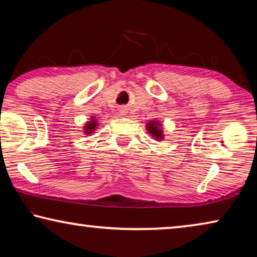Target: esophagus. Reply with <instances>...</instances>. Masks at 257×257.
I'll list each match as a JSON object with an SVG mask.
<instances>
[{"instance_id": "1", "label": "esophagus", "mask_w": 257, "mask_h": 257, "mask_svg": "<svg viewBox=\"0 0 257 257\" xmlns=\"http://www.w3.org/2000/svg\"><path fill=\"white\" fill-rule=\"evenodd\" d=\"M122 113H123V112H121V114H122Z\"/></svg>"}]
</instances>
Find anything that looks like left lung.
Instances as JSON below:
<instances>
[{
  "label": "left lung",
  "mask_w": 257,
  "mask_h": 257,
  "mask_svg": "<svg viewBox=\"0 0 257 257\" xmlns=\"http://www.w3.org/2000/svg\"><path fill=\"white\" fill-rule=\"evenodd\" d=\"M160 123L158 121H151L150 123H147V130H149V134H151L152 136H154V138L156 139H162L163 137V132L162 129L160 128Z\"/></svg>",
  "instance_id": "1"
}]
</instances>
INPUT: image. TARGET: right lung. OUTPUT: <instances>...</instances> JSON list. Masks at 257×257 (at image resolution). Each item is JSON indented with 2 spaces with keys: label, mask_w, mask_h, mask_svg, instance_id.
I'll return each mask as SVG.
<instances>
[{
  "label": "right lung",
  "mask_w": 257,
  "mask_h": 257,
  "mask_svg": "<svg viewBox=\"0 0 257 257\" xmlns=\"http://www.w3.org/2000/svg\"><path fill=\"white\" fill-rule=\"evenodd\" d=\"M96 125H97V122L96 121H95V119H92V121H89V122H87L86 123V125H85V133L87 134V135H89V134H92L94 130H95V128H96Z\"/></svg>",
  "instance_id": "add662e5"
}]
</instances>
